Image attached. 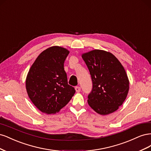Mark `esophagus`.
<instances>
[{
  "instance_id": "esophagus-1",
  "label": "esophagus",
  "mask_w": 151,
  "mask_h": 151,
  "mask_svg": "<svg viewBox=\"0 0 151 151\" xmlns=\"http://www.w3.org/2000/svg\"><path fill=\"white\" fill-rule=\"evenodd\" d=\"M75 89L76 91V92H77V93H79L81 91V88L79 86H76L75 88Z\"/></svg>"
}]
</instances>
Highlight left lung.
I'll return each mask as SVG.
<instances>
[{
    "label": "left lung",
    "mask_w": 151,
    "mask_h": 151,
    "mask_svg": "<svg viewBox=\"0 0 151 151\" xmlns=\"http://www.w3.org/2000/svg\"><path fill=\"white\" fill-rule=\"evenodd\" d=\"M82 57L93 83L88 94L89 105L100 115L115 111L124 102L129 89L124 68L112 53L103 50H94Z\"/></svg>",
    "instance_id": "8db88e82"
}]
</instances>
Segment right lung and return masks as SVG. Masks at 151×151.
<instances>
[{
    "label": "right lung",
    "mask_w": 151,
    "mask_h": 151,
    "mask_svg": "<svg viewBox=\"0 0 151 151\" xmlns=\"http://www.w3.org/2000/svg\"><path fill=\"white\" fill-rule=\"evenodd\" d=\"M68 53L60 47L48 48L39 55L29 70L26 81L27 93L43 113L58 112L76 93L74 87L68 84L63 68Z\"/></svg>",
    "instance_id": "1"
}]
</instances>
